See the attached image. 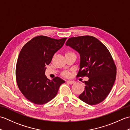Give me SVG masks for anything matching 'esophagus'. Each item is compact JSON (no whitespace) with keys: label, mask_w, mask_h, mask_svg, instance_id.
Returning <instances> with one entry per match:
<instances>
[{"label":"esophagus","mask_w":130,"mask_h":130,"mask_svg":"<svg viewBox=\"0 0 130 130\" xmlns=\"http://www.w3.org/2000/svg\"><path fill=\"white\" fill-rule=\"evenodd\" d=\"M67 83H69V84H74V83H75V82L73 81V80H67Z\"/></svg>","instance_id":"obj_1"}]
</instances>
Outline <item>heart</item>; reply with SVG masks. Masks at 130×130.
<instances>
[{"mask_svg": "<svg viewBox=\"0 0 130 130\" xmlns=\"http://www.w3.org/2000/svg\"><path fill=\"white\" fill-rule=\"evenodd\" d=\"M70 54H74L73 52L71 51H68L66 52L65 54V55H70ZM69 73L68 72V71H64V72L62 73V75L64 76H66V77H68L69 76Z\"/></svg>", "mask_w": 130, "mask_h": 130, "instance_id": "heart-1", "label": "heart"}]
</instances>
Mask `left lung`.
I'll return each instance as SVG.
<instances>
[{
	"label": "left lung",
	"mask_w": 130,
	"mask_h": 130,
	"mask_svg": "<svg viewBox=\"0 0 130 130\" xmlns=\"http://www.w3.org/2000/svg\"><path fill=\"white\" fill-rule=\"evenodd\" d=\"M66 45L80 54V69L77 76L89 78L85 81L80 99L95 105L106 98L113 86L116 67L108 50L100 41L90 36L69 38Z\"/></svg>",
	"instance_id": "left-lung-1"
}]
</instances>
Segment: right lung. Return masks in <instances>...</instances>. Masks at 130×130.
I'll use <instances>...</instances> for the list:
<instances>
[{"instance_id": "right-lung-1", "label": "right lung", "mask_w": 130, "mask_h": 130, "mask_svg": "<svg viewBox=\"0 0 130 130\" xmlns=\"http://www.w3.org/2000/svg\"><path fill=\"white\" fill-rule=\"evenodd\" d=\"M67 38L57 40L39 36L33 38L22 48L17 62L15 74L18 87L23 95L36 104L52 100L65 81L59 77L51 80L45 75L46 66L62 47Z\"/></svg>"}]
</instances>
